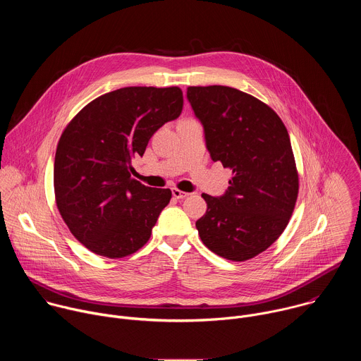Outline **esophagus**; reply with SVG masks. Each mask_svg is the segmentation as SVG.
<instances>
[{"label":"esophagus","instance_id":"1","mask_svg":"<svg viewBox=\"0 0 361 361\" xmlns=\"http://www.w3.org/2000/svg\"><path fill=\"white\" fill-rule=\"evenodd\" d=\"M187 195H188V192L181 191V190H178V188H173V197H176V198L181 200V198H185Z\"/></svg>","mask_w":361,"mask_h":361}]
</instances>
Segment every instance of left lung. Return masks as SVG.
I'll return each mask as SVG.
<instances>
[{"label": "left lung", "mask_w": 361, "mask_h": 361, "mask_svg": "<svg viewBox=\"0 0 361 361\" xmlns=\"http://www.w3.org/2000/svg\"><path fill=\"white\" fill-rule=\"evenodd\" d=\"M213 161L233 171L221 197L202 194L207 212L195 221L204 245L223 259L245 262L286 230L298 195V173L287 128L277 113L226 85L188 87Z\"/></svg>", "instance_id": "left-lung-1"}]
</instances>
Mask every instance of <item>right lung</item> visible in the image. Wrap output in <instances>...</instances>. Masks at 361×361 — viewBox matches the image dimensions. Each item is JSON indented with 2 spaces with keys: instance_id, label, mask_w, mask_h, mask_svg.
Instances as JSON below:
<instances>
[{
  "instance_id": "right-lung-1",
  "label": "right lung",
  "mask_w": 361,
  "mask_h": 361,
  "mask_svg": "<svg viewBox=\"0 0 361 361\" xmlns=\"http://www.w3.org/2000/svg\"><path fill=\"white\" fill-rule=\"evenodd\" d=\"M183 102L178 87H124L97 97L67 124L56 151V202L90 251L123 259L149 240L171 190L131 178V160L181 114Z\"/></svg>"
}]
</instances>
